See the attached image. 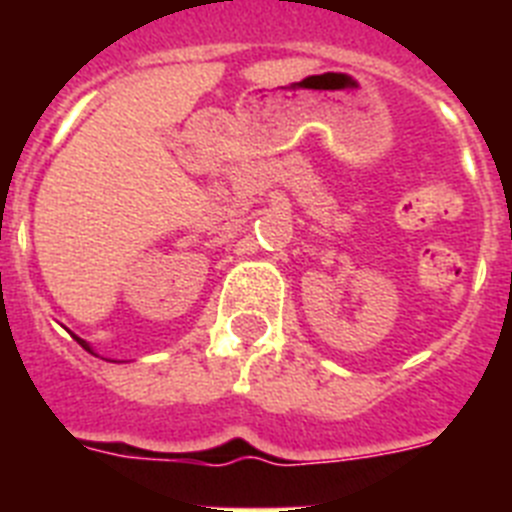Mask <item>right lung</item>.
Wrapping results in <instances>:
<instances>
[{"label": "right lung", "mask_w": 512, "mask_h": 512, "mask_svg": "<svg viewBox=\"0 0 512 512\" xmlns=\"http://www.w3.org/2000/svg\"><path fill=\"white\" fill-rule=\"evenodd\" d=\"M76 341H79V343H81V346H84V348H89V346H87V343H84V341H81V338H76Z\"/></svg>", "instance_id": "add662e5"}]
</instances>
